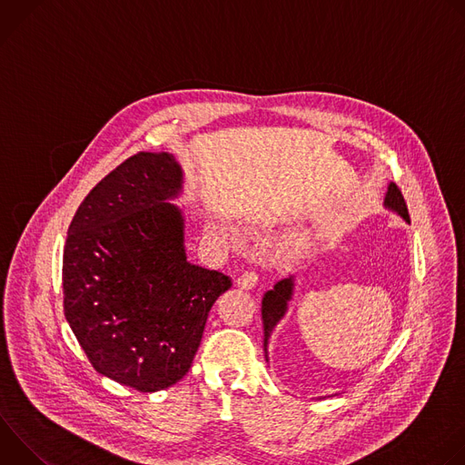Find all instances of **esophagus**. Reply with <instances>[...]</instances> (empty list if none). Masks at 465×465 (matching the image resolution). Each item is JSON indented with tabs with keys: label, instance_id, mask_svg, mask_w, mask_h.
I'll return each mask as SVG.
<instances>
[{
	"label": "esophagus",
	"instance_id": "esophagus-1",
	"mask_svg": "<svg viewBox=\"0 0 465 465\" xmlns=\"http://www.w3.org/2000/svg\"><path fill=\"white\" fill-rule=\"evenodd\" d=\"M257 282H259V276H257L255 272H242V274L235 280V285H237L239 289L250 291V289H253V287L257 285Z\"/></svg>",
	"mask_w": 465,
	"mask_h": 465
}]
</instances>
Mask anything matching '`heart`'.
I'll list each match as a JSON object with an SVG mask.
<instances>
[{
  "instance_id": "heart-1",
  "label": "heart",
  "mask_w": 465,
  "mask_h": 465,
  "mask_svg": "<svg viewBox=\"0 0 465 465\" xmlns=\"http://www.w3.org/2000/svg\"><path fill=\"white\" fill-rule=\"evenodd\" d=\"M213 230H215L217 233H224V232H226V228H224V226H213Z\"/></svg>"
}]
</instances>
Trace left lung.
Masks as SVG:
<instances>
[{
	"instance_id": "8db88e82",
	"label": "left lung",
	"mask_w": 465,
	"mask_h": 465,
	"mask_svg": "<svg viewBox=\"0 0 465 465\" xmlns=\"http://www.w3.org/2000/svg\"><path fill=\"white\" fill-rule=\"evenodd\" d=\"M384 208L395 212L400 217H403L409 224H411V217H409V210H407V203L405 198L393 182L388 185L386 196H384ZM292 291H294V276H289L282 282H278L274 285L272 291H267L262 296V305H261V316H262V329H264V359L269 362L267 357V346H269V339L272 335V331L276 327V323L285 316L287 309H289V302L292 298Z\"/></svg>"
}]
</instances>
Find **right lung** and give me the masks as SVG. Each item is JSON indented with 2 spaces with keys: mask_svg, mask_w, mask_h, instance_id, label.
<instances>
[{
  "mask_svg": "<svg viewBox=\"0 0 465 465\" xmlns=\"http://www.w3.org/2000/svg\"><path fill=\"white\" fill-rule=\"evenodd\" d=\"M183 173L169 153H138L83 201L62 259L64 314L92 366L138 391L178 382L208 312L232 280L191 264L183 215L167 203Z\"/></svg>",
  "mask_w": 465,
  "mask_h": 465,
  "instance_id": "1",
  "label": "right lung"
}]
</instances>
